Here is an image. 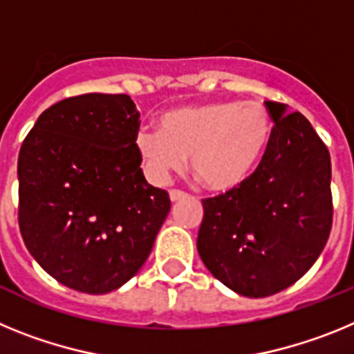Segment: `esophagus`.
I'll use <instances>...</instances> for the list:
<instances>
[{
	"instance_id": "34e87169",
	"label": "esophagus",
	"mask_w": 354,
	"mask_h": 354,
	"mask_svg": "<svg viewBox=\"0 0 354 354\" xmlns=\"http://www.w3.org/2000/svg\"><path fill=\"white\" fill-rule=\"evenodd\" d=\"M186 193L179 192V189H170V200L171 202H179V200L186 198Z\"/></svg>"
}]
</instances>
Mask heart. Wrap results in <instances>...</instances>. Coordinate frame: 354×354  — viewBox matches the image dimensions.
<instances>
[{
	"mask_svg": "<svg viewBox=\"0 0 354 354\" xmlns=\"http://www.w3.org/2000/svg\"><path fill=\"white\" fill-rule=\"evenodd\" d=\"M274 122L259 101H212L183 106L143 127L136 149L147 175L165 184L189 158L193 174L211 192H230L253 175L266 156Z\"/></svg>",
	"mask_w": 354,
	"mask_h": 354,
	"instance_id": "b5f03b06",
	"label": "heart"
}]
</instances>
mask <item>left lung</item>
<instances>
[{
    "instance_id": "obj_1",
    "label": "left lung",
    "mask_w": 354,
    "mask_h": 354,
    "mask_svg": "<svg viewBox=\"0 0 354 354\" xmlns=\"http://www.w3.org/2000/svg\"><path fill=\"white\" fill-rule=\"evenodd\" d=\"M273 136L253 175L202 200L196 248L212 277L246 298L287 289L310 270L331 230L330 152L287 104L266 102Z\"/></svg>"
}]
</instances>
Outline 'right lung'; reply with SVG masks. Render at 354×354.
Returning a JSON list of instances; mask_svg holds the SVG:
<instances>
[{"instance_id":"1","label":"right lung","mask_w":354,"mask_h":354,"mask_svg":"<svg viewBox=\"0 0 354 354\" xmlns=\"http://www.w3.org/2000/svg\"><path fill=\"white\" fill-rule=\"evenodd\" d=\"M140 113L126 93H84L48 108L17 161L19 228L55 280L106 294L138 273L170 212L136 149Z\"/></svg>"}]
</instances>
